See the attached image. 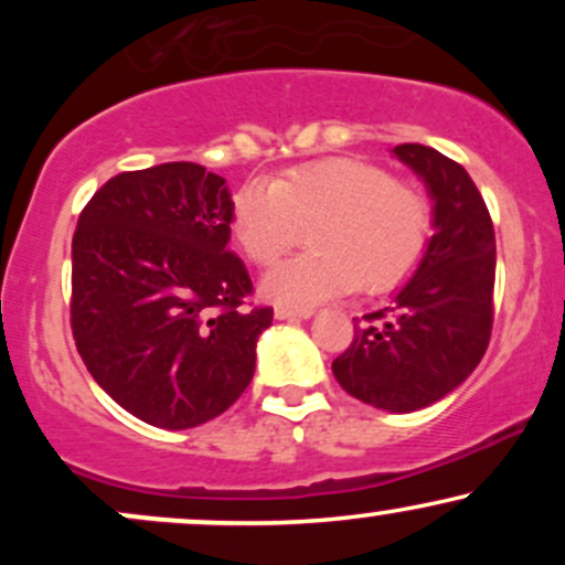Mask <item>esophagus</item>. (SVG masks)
I'll return each mask as SVG.
<instances>
[{
  "label": "esophagus",
  "mask_w": 565,
  "mask_h": 565,
  "mask_svg": "<svg viewBox=\"0 0 565 565\" xmlns=\"http://www.w3.org/2000/svg\"><path fill=\"white\" fill-rule=\"evenodd\" d=\"M276 319L278 321H291V319H310L313 308H289V305H276Z\"/></svg>",
  "instance_id": "34e87169"
}]
</instances>
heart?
Returning <instances> with one entry per match:
<instances>
[{
  "mask_svg": "<svg viewBox=\"0 0 565 565\" xmlns=\"http://www.w3.org/2000/svg\"><path fill=\"white\" fill-rule=\"evenodd\" d=\"M302 231L310 252L276 265L263 278V295L313 308L359 284L369 295L404 284L430 244L433 206L419 185L350 157L310 161L233 196V242L260 268L300 242Z\"/></svg>",
  "mask_w": 565,
  "mask_h": 565,
  "instance_id": "obj_1",
  "label": "heart"
}]
</instances>
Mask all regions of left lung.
<instances>
[{"mask_svg": "<svg viewBox=\"0 0 565 565\" xmlns=\"http://www.w3.org/2000/svg\"><path fill=\"white\" fill-rule=\"evenodd\" d=\"M393 153L425 180L436 233L393 302L355 327L332 372L353 398L406 414L436 404L481 364L494 323L497 242L462 164L419 142Z\"/></svg>", "mask_w": 565, "mask_h": 565, "instance_id": "8db88e82", "label": "left lung"}]
</instances>
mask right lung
I'll list each match as a JSON object with an SVG mask.
<instances>
[{
	"label": "right lung",
	"mask_w": 565,
	"mask_h": 565,
	"mask_svg": "<svg viewBox=\"0 0 565 565\" xmlns=\"http://www.w3.org/2000/svg\"><path fill=\"white\" fill-rule=\"evenodd\" d=\"M231 191L193 161L97 188L71 244V329L84 366L121 408L164 430L215 419L255 374L274 308L228 249Z\"/></svg>",
	"instance_id": "right-lung-1"
}]
</instances>
